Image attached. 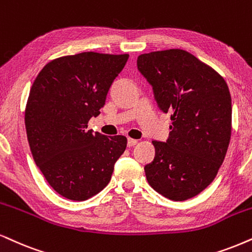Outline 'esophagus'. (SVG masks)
<instances>
[{
    "mask_svg": "<svg viewBox=\"0 0 252 252\" xmlns=\"http://www.w3.org/2000/svg\"><path fill=\"white\" fill-rule=\"evenodd\" d=\"M137 143V141L136 139H133V138H128V146L130 148V146H133Z\"/></svg>",
    "mask_w": 252,
    "mask_h": 252,
    "instance_id": "obj_1",
    "label": "esophagus"
}]
</instances>
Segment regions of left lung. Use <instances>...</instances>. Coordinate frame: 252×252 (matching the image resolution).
I'll use <instances>...</instances> for the list:
<instances>
[{"instance_id": "8db88e82", "label": "left lung", "mask_w": 252, "mask_h": 252, "mask_svg": "<svg viewBox=\"0 0 252 252\" xmlns=\"http://www.w3.org/2000/svg\"><path fill=\"white\" fill-rule=\"evenodd\" d=\"M137 68L151 85L159 109L171 113L165 142L152 141L144 166L150 186L174 201L197 195L214 180L231 135V96L224 79L184 50L144 53Z\"/></svg>"}]
</instances>
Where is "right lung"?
Here are the masks:
<instances>
[{
  "instance_id": "add662e5",
  "label": "right lung",
  "mask_w": 252,
  "mask_h": 252,
  "mask_svg": "<svg viewBox=\"0 0 252 252\" xmlns=\"http://www.w3.org/2000/svg\"><path fill=\"white\" fill-rule=\"evenodd\" d=\"M128 55L82 52L44 66L29 94L25 128L34 163L66 199L84 201L110 181L124 136L87 130L106 103Z\"/></svg>"
}]
</instances>
